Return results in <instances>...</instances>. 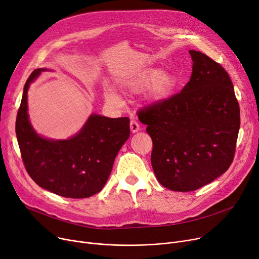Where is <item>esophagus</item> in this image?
Segmentation results:
<instances>
[{"instance_id": "esophagus-1", "label": "esophagus", "mask_w": 259, "mask_h": 259, "mask_svg": "<svg viewBox=\"0 0 259 259\" xmlns=\"http://www.w3.org/2000/svg\"><path fill=\"white\" fill-rule=\"evenodd\" d=\"M130 127H131L132 133H138L139 131H140V124H139L136 120H131Z\"/></svg>"}]
</instances>
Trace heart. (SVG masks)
Segmentation results:
<instances>
[{
  "label": "heart",
  "instance_id": "1",
  "mask_svg": "<svg viewBox=\"0 0 259 259\" xmlns=\"http://www.w3.org/2000/svg\"><path fill=\"white\" fill-rule=\"evenodd\" d=\"M123 87L132 92H141L147 88V96L152 102L158 103L168 99L177 87V79L174 75L165 72L161 68H150L142 74L130 79L123 84ZM106 102L120 106L122 99L113 88H107L104 92Z\"/></svg>",
  "mask_w": 259,
  "mask_h": 259
}]
</instances>
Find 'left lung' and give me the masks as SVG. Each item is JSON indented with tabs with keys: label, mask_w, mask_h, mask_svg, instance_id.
<instances>
[{
	"label": "left lung",
	"mask_w": 259,
	"mask_h": 259,
	"mask_svg": "<svg viewBox=\"0 0 259 259\" xmlns=\"http://www.w3.org/2000/svg\"><path fill=\"white\" fill-rule=\"evenodd\" d=\"M189 53L192 75L184 89L138 114L152 139L155 177L176 192L202 188L228 170L241 124L227 71L201 52Z\"/></svg>",
	"instance_id": "left-lung-1"
}]
</instances>
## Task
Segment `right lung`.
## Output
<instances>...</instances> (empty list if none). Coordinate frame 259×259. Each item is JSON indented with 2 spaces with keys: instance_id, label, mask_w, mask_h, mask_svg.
<instances>
[{
  "instance_id": "add662e5",
  "label": "right lung",
  "mask_w": 259,
  "mask_h": 259,
  "mask_svg": "<svg viewBox=\"0 0 259 259\" xmlns=\"http://www.w3.org/2000/svg\"><path fill=\"white\" fill-rule=\"evenodd\" d=\"M35 69L24 87L15 132L22 158L32 180L66 198H87L105 187L115 157L130 138V118L91 114L76 135L52 140L38 135L28 115V90L42 71Z\"/></svg>"
}]
</instances>
